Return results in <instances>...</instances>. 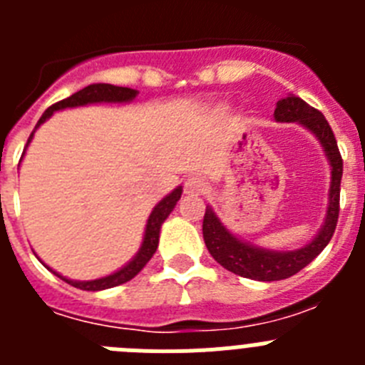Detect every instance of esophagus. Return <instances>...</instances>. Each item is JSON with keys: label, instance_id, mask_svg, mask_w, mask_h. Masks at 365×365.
<instances>
[{"label": "esophagus", "instance_id": "34e87169", "mask_svg": "<svg viewBox=\"0 0 365 365\" xmlns=\"http://www.w3.org/2000/svg\"><path fill=\"white\" fill-rule=\"evenodd\" d=\"M206 192V182L201 177H188L185 182V193L192 197H199Z\"/></svg>", "mask_w": 365, "mask_h": 365}]
</instances>
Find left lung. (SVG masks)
<instances>
[{"instance_id":"left-lung-1","label":"left lung","mask_w":365,"mask_h":365,"mask_svg":"<svg viewBox=\"0 0 365 365\" xmlns=\"http://www.w3.org/2000/svg\"><path fill=\"white\" fill-rule=\"evenodd\" d=\"M274 118L278 122H298L320 140L325 157L331 164V188H329V206L324 227L311 243L296 250H267L245 243L222 225L210 206H206L205 219H202V237L208 252L219 265L230 272L257 282H278V279L291 278L303 267H307L333 237L338 212H340V182L344 163L333 130L324 115L318 109L311 108L307 102H303L299 96L291 95L276 104Z\"/></svg>"}]
</instances>
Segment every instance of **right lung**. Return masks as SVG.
<instances>
[{
    "label": "right lung",
    "instance_id": "1",
    "mask_svg": "<svg viewBox=\"0 0 365 365\" xmlns=\"http://www.w3.org/2000/svg\"><path fill=\"white\" fill-rule=\"evenodd\" d=\"M137 95L138 91L130 89V87H118V86H111V83H91V86L80 89L78 93L71 95L69 98H63L60 100V102H56V104L51 106V108L41 115V118L38 120L34 131H36L38 128L47 120V118H51V115H53L54 111H60V109L78 108V106H87V104H100V102H115V104H122V102H131ZM34 131H32L31 137H29L27 146L32 140V137H34ZM27 146H25V150H27ZM180 193H182V186H177L172 193H168L166 197H164L159 205L155 206L153 212H151L150 217H148L143 245H140V248H138V252L135 254L133 259H131L128 265L122 267L120 270L109 274V276H106V278L91 279V282H76V279L63 278V276H60L58 272L54 274H56L58 278H62L63 282L69 283V285L76 287V289H82V291H104V289H111V287H117L125 282H130L131 278H135V276H137L144 267H146V263L151 259V256H153L157 247H159L160 227H163V222L166 221L168 215L172 214V210L175 208L177 201L180 199ZM41 263H43V261H41ZM47 269H49V267H47Z\"/></svg>",
    "mask_w": 365,
    "mask_h": 365
}]
</instances>
